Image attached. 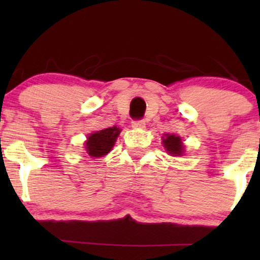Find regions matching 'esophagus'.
<instances>
[{
    "label": "esophagus",
    "mask_w": 260,
    "mask_h": 260,
    "mask_svg": "<svg viewBox=\"0 0 260 260\" xmlns=\"http://www.w3.org/2000/svg\"><path fill=\"white\" fill-rule=\"evenodd\" d=\"M132 127L136 129H143L145 127V122L143 120L140 121H132Z\"/></svg>",
    "instance_id": "1"
}]
</instances>
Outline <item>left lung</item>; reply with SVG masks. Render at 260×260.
Segmentation results:
<instances>
[{
	"instance_id": "left-lung-1",
	"label": "left lung",
	"mask_w": 260,
	"mask_h": 260,
	"mask_svg": "<svg viewBox=\"0 0 260 260\" xmlns=\"http://www.w3.org/2000/svg\"><path fill=\"white\" fill-rule=\"evenodd\" d=\"M162 144L166 151L172 156H181L184 153L183 143L180 137L175 134H165V137H162Z\"/></svg>"
}]
</instances>
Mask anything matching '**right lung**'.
Wrapping results in <instances>:
<instances>
[{
	"label": "right lung",
	"instance_id": "obj_1",
	"mask_svg": "<svg viewBox=\"0 0 260 260\" xmlns=\"http://www.w3.org/2000/svg\"><path fill=\"white\" fill-rule=\"evenodd\" d=\"M120 132V128L115 126L91 133L85 142L86 153L91 157H100L106 155L109 151L112 150V147L115 145V142Z\"/></svg>",
	"mask_w": 260,
	"mask_h": 260
}]
</instances>
